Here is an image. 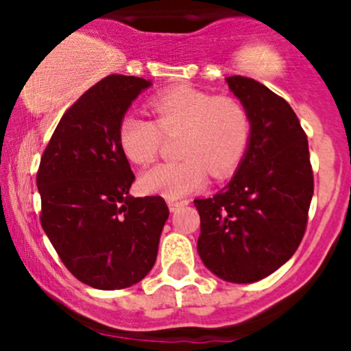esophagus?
Returning <instances> with one entry per match:
<instances>
[{"label":"esophagus","mask_w":351,"mask_h":351,"mask_svg":"<svg viewBox=\"0 0 351 351\" xmlns=\"http://www.w3.org/2000/svg\"><path fill=\"white\" fill-rule=\"evenodd\" d=\"M185 205H186V202L168 200V207H169V210H171V212H176V210H180V208H182V207H185Z\"/></svg>","instance_id":"esophagus-1"}]
</instances>
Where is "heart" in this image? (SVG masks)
Returning <instances> with one entry per match:
<instances>
[{
  "label": "heart",
  "mask_w": 351,
  "mask_h": 351,
  "mask_svg": "<svg viewBox=\"0 0 351 351\" xmlns=\"http://www.w3.org/2000/svg\"><path fill=\"white\" fill-rule=\"evenodd\" d=\"M156 122L127 113L119 123V144L129 161L151 162L163 134L182 132L178 154L183 159L156 165L143 173L144 192L182 198L214 178H226L241 162L251 136L246 108L231 97H214L192 86L161 91L151 100Z\"/></svg>",
  "instance_id": "1"
}]
</instances>
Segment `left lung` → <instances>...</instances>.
I'll use <instances>...</instances> for the list:
<instances>
[{
	"label": "left lung",
	"instance_id": "8db88e82",
	"mask_svg": "<svg viewBox=\"0 0 351 351\" xmlns=\"http://www.w3.org/2000/svg\"><path fill=\"white\" fill-rule=\"evenodd\" d=\"M251 122L247 149L231 182L193 200L200 214L197 251L205 267L232 284H253L290 260L302 241L313 168L307 136L292 107L265 84L226 77Z\"/></svg>",
	"mask_w": 351,
	"mask_h": 351
}]
</instances>
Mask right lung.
I'll use <instances>...</instances> for the list:
<instances>
[{"label":"right lung","instance_id":"add662e5","mask_svg":"<svg viewBox=\"0 0 351 351\" xmlns=\"http://www.w3.org/2000/svg\"><path fill=\"white\" fill-rule=\"evenodd\" d=\"M151 80L112 74L62 115L37 173L40 224L67 270L100 290L143 280L158 256L169 210L161 197H132L119 123Z\"/></svg>","mask_w":351,"mask_h":351}]
</instances>
